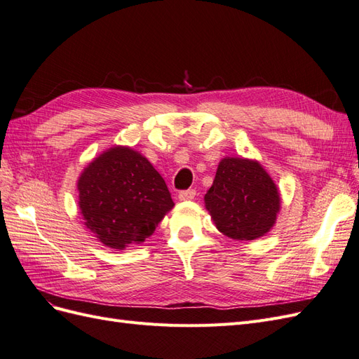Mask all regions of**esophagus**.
Instances as JSON below:
<instances>
[{"instance_id": "34e87169", "label": "esophagus", "mask_w": 359, "mask_h": 359, "mask_svg": "<svg viewBox=\"0 0 359 359\" xmlns=\"http://www.w3.org/2000/svg\"><path fill=\"white\" fill-rule=\"evenodd\" d=\"M194 196H196V190L189 189V190L180 191L178 199H180V201H191V199H194Z\"/></svg>"}]
</instances>
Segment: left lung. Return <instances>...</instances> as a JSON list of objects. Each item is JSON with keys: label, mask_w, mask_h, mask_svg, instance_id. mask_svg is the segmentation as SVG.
<instances>
[{"label": "left lung", "mask_w": 359, "mask_h": 359, "mask_svg": "<svg viewBox=\"0 0 359 359\" xmlns=\"http://www.w3.org/2000/svg\"><path fill=\"white\" fill-rule=\"evenodd\" d=\"M205 206L223 235L252 241L274 226L280 211V193L259 161L224 157L205 194Z\"/></svg>", "instance_id": "1"}]
</instances>
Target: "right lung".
I'll return each instance as SVG.
<instances>
[{
    "label": "right lung",
    "mask_w": 359,
    "mask_h": 359,
    "mask_svg": "<svg viewBox=\"0 0 359 359\" xmlns=\"http://www.w3.org/2000/svg\"><path fill=\"white\" fill-rule=\"evenodd\" d=\"M78 190L85 226L116 250L144 243L173 206L165 180L128 147H114L94 158L81 173Z\"/></svg>",
    "instance_id": "add662e5"
}]
</instances>
